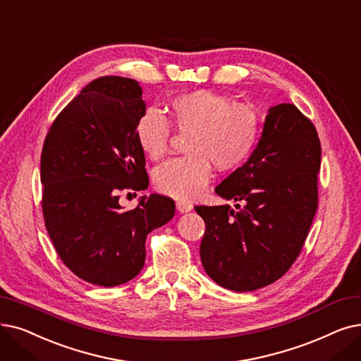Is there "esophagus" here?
<instances>
[{
    "label": "esophagus",
    "instance_id": "esophagus-1",
    "mask_svg": "<svg viewBox=\"0 0 361 361\" xmlns=\"http://www.w3.org/2000/svg\"><path fill=\"white\" fill-rule=\"evenodd\" d=\"M176 207H177V211L180 214H187V212L193 209V207L190 205V203H185V202H177Z\"/></svg>",
    "mask_w": 361,
    "mask_h": 361
}]
</instances>
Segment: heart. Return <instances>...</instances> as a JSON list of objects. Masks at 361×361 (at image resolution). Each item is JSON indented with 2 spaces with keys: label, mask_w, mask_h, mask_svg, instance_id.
<instances>
[{
  "label": "heart",
  "mask_w": 361,
  "mask_h": 361,
  "mask_svg": "<svg viewBox=\"0 0 361 361\" xmlns=\"http://www.w3.org/2000/svg\"><path fill=\"white\" fill-rule=\"evenodd\" d=\"M171 123L190 133L187 158L165 164L154 172L162 195L180 200L196 199L211 180V164L219 171L240 166L252 153L261 130L258 114L246 104H233L208 90L181 94L169 103ZM171 127L158 112L147 111L137 123V138L152 161L164 159Z\"/></svg>",
  "instance_id": "b5f03b06"
}]
</instances>
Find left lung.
Listing matches in <instances>:
<instances>
[{"mask_svg": "<svg viewBox=\"0 0 361 361\" xmlns=\"http://www.w3.org/2000/svg\"><path fill=\"white\" fill-rule=\"evenodd\" d=\"M322 146L314 125L290 103L270 107L247 161L215 187L230 205L195 207L207 230V274L234 292L283 276L300 255L317 211Z\"/></svg>", "mask_w": 361, "mask_h": 361, "instance_id": "left-lung-1", "label": "left lung"}]
</instances>
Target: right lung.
<instances>
[{
  "label": "right lung",
  "mask_w": 361,
  "mask_h": 361,
  "mask_svg": "<svg viewBox=\"0 0 361 361\" xmlns=\"http://www.w3.org/2000/svg\"><path fill=\"white\" fill-rule=\"evenodd\" d=\"M142 94L131 78L94 80L56 118L42 147L47 231L66 267L97 286L127 283L142 271L147 234L176 214L174 200L156 193L131 211L119 205V190L149 187L137 138Z\"/></svg>",
  "instance_id": "right-lung-1"
}]
</instances>
